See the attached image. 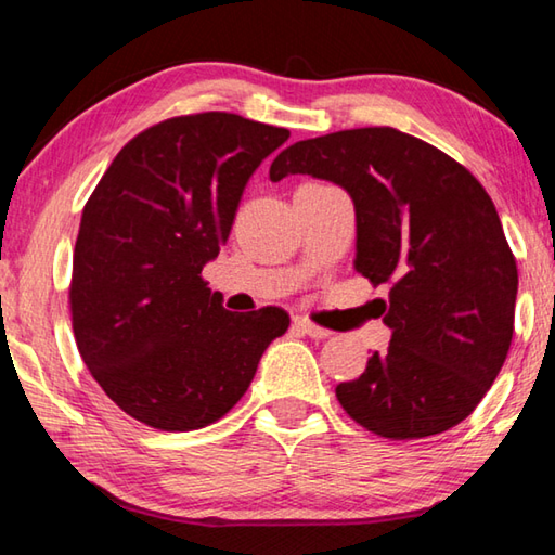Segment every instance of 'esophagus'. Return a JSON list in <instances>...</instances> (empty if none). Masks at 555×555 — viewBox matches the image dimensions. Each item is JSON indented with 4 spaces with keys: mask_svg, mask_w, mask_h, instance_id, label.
Returning a JSON list of instances; mask_svg holds the SVG:
<instances>
[{
    "mask_svg": "<svg viewBox=\"0 0 555 555\" xmlns=\"http://www.w3.org/2000/svg\"><path fill=\"white\" fill-rule=\"evenodd\" d=\"M293 328H295L297 334H305L309 338H326V336H332V332H328V328L317 326L314 322H309V319H305V317H295L293 319Z\"/></svg>",
    "mask_w": 555,
    "mask_h": 555,
    "instance_id": "34e87169",
    "label": "esophagus"
}]
</instances>
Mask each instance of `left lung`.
I'll list each match as a JSON object with an SVG mask.
<instances>
[{"label": "left lung", "instance_id": "left-lung-1", "mask_svg": "<svg viewBox=\"0 0 555 555\" xmlns=\"http://www.w3.org/2000/svg\"><path fill=\"white\" fill-rule=\"evenodd\" d=\"M332 180L356 204V270L390 285L385 353L336 387L346 414L392 441L461 424L502 371L517 260L482 184L431 143L390 126L297 141L270 165Z\"/></svg>", "mask_w": 555, "mask_h": 555}]
</instances>
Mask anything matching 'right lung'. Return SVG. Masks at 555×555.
Masks as SVG:
<instances>
[{
  "label": "right lung",
  "instance_id": "add662e5",
  "mask_svg": "<svg viewBox=\"0 0 555 555\" xmlns=\"http://www.w3.org/2000/svg\"><path fill=\"white\" fill-rule=\"evenodd\" d=\"M289 139L229 112L172 116L124 145L82 209L70 314L85 365L135 422L192 431L219 422L289 317L229 312L202 278L243 188Z\"/></svg>",
  "mask_w": 555,
  "mask_h": 555
}]
</instances>
